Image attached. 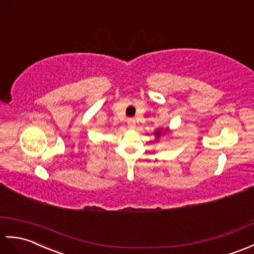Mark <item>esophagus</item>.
I'll list each match as a JSON object with an SVG mask.
<instances>
[{
    "label": "esophagus",
    "instance_id": "1",
    "mask_svg": "<svg viewBox=\"0 0 254 254\" xmlns=\"http://www.w3.org/2000/svg\"><path fill=\"white\" fill-rule=\"evenodd\" d=\"M136 120L134 118H129V120L127 121V125H128V128L129 129H134L136 128Z\"/></svg>",
    "mask_w": 254,
    "mask_h": 254
}]
</instances>
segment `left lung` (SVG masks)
I'll return each mask as SVG.
<instances>
[{
	"mask_svg": "<svg viewBox=\"0 0 254 254\" xmlns=\"http://www.w3.org/2000/svg\"><path fill=\"white\" fill-rule=\"evenodd\" d=\"M163 130H162V129L160 128V129H156V130L154 131V136H155L156 140H157V139H160V137L162 136V133H163V134H165V133L167 132V128H166V129H164V131H163V133L161 132Z\"/></svg>",
	"mask_w": 254,
	"mask_h": 254,
	"instance_id": "8db88e82",
	"label": "left lung"
}]
</instances>
